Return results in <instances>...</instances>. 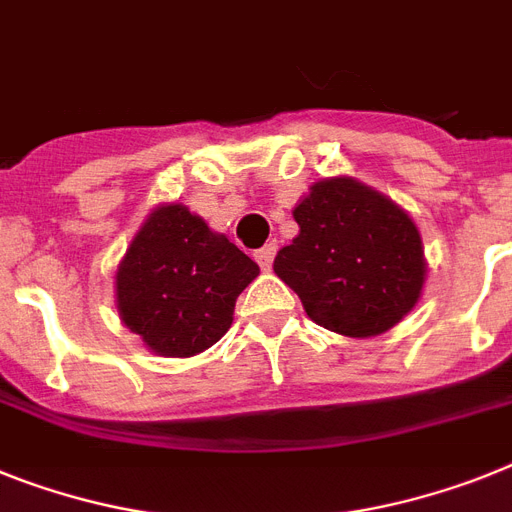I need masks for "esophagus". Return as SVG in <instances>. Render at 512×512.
<instances>
[{
	"label": "esophagus",
	"instance_id": "esophagus-1",
	"mask_svg": "<svg viewBox=\"0 0 512 512\" xmlns=\"http://www.w3.org/2000/svg\"><path fill=\"white\" fill-rule=\"evenodd\" d=\"M273 257H276V244H265V247H260L255 252L257 265H260L263 270H270V265H273Z\"/></svg>",
	"mask_w": 512,
	"mask_h": 512
}]
</instances>
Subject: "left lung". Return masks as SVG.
Instances as JSON below:
<instances>
[{"mask_svg":"<svg viewBox=\"0 0 512 512\" xmlns=\"http://www.w3.org/2000/svg\"><path fill=\"white\" fill-rule=\"evenodd\" d=\"M299 234L273 270L312 322L346 338H372L422 299L427 257L414 218L354 176H328L291 210Z\"/></svg>","mask_w":512,"mask_h":512,"instance_id":"left-lung-1","label":"left lung"}]
</instances>
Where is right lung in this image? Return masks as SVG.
Listing matches in <instances>:
<instances>
[{
    "mask_svg": "<svg viewBox=\"0 0 512 512\" xmlns=\"http://www.w3.org/2000/svg\"><path fill=\"white\" fill-rule=\"evenodd\" d=\"M255 260L182 203L150 210L117 265L119 320L153 354L187 359L221 341Z\"/></svg>",
    "mask_w": 512,
    "mask_h": 512,
    "instance_id": "add662e5",
    "label": "right lung"
}]
</instances>
